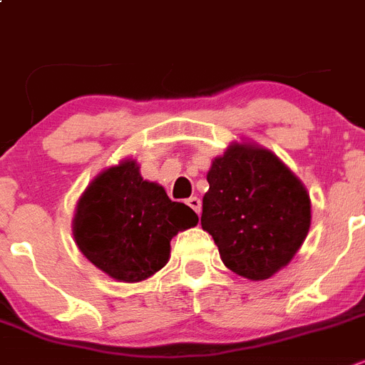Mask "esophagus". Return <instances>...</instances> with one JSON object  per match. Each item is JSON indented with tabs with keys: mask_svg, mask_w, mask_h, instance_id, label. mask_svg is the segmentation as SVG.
Returning a JSON list of instances; mask_svg holds the SVG:
<instances>
[{
	"mask_svg": "<svg viewBox=\"0 0 365 365\" xmlns=\"http://www.w3.org/2000/svg\"><path fill=\"white\" fill-rule=\"evenodd\" d=\"M186 205H188L190 208H192L193 212L197 213V215H200V210H202V205H200V199H197V197H190V199L186 200Z\"/></svg>",
	"mask_w": 365,
	"mask_h": 365,
	"instance_id": "esophagus-1",
	"label": "esophagus"
}]
</instances>
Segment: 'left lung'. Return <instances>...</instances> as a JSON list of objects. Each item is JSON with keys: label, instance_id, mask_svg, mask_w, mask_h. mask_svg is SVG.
Segmentation results:
<instances>
[{"label": "left lung", "instance_id": "left-lung-1", "mask_svg": "<svg viewBox=\"0 0 365 365\" xmlns=\"http://www.w3.org/2000/svg\"><path fill=\"white\" fill-rule=\"evenodd\" d=\"M208 185L200 224L232 272L264 280L293 259L309 232L312 202L279 157L232 145L213 160Z\"/></svg>", "mask_w": 365, "mask_h": 365}]
</instances>
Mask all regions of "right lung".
Here are the masks:
<instances>
[{
	"mask_svg": "<svg viewBox=\"0 0 365 365\" xmlns=\"http://www.w3.org/2000/svg\"><path fill=\"white\" fill-rule=\"evenodd\" d=\"M190 206L148 182L135 160L105 170L81 197L73 237L83 255L121 282H139L165 266L170 240L195 226Z\"/></svg>",
	"mask_w": 365,
	"mask_h": 365,
	"instance_id": "right-lung-1",
	"label": "right lung"
}]
</instances>
